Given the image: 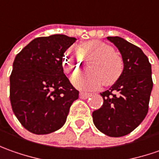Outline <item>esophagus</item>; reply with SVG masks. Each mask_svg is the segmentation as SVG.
Returning a JSON list of instances; mask_svg holds the SVG:
<instances>
[{
  "mask_svg": "<svg viewBox=\"0 0 159 159\" xmlns=\"http://www.w3.org/2000/svg\"><path fill=\"white\" fill-rule=\"evenodd\" d=\"M90 93H87V92H80V98L82 99H87L88 98L90 97Z\"/></svg>",
  "mask_w": 159,
  "mask_h": 159,
  "instance_id": "obj_1",
  "label": "esophagus"
}]
</instances>
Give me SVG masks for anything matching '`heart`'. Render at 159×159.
Returning <instances> with one entry per match:
<instances>
[{
	"label": "heart",
	"mask_w": 159,
	"mask_h": 159,
	"mask_svg": "<svg viewBox=\"0 0 159 159\" xmlns=\"http://www.w3.org/2000/svg\"><path fill=\"white\" fill-rule=\"evenodd\" d=\"M84 62L90 63V72L75 74L72 78L75 86L80 90H96L102 84L107 87L112 86L123 73V58L112 46L99 40L85 42L78 48L69 47L63 67L67 72L75 74L86 68Z\"/></svg>",
	"instance_id": "1"
}]
</instances>
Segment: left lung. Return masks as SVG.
<instances>
[{
  "mask_svg": "<svg viewBox=\"0 0 159 159\" xmlns=\"http://www.w3.org/2000/svg\"><path fill=\"white\" fill-rule=\"evenodd\" d=\"M121 53L124 70L109 90L100 93L104 103L92 112L102 133L120 137L131 133L146 117L153 86L151 66L139 47L120 37H108Z\"/></svg>",
  "mask_w": 159,
  "mask_h": 159,
  "instance_id": "1",
  "label": "left lung"
}]
</instances>
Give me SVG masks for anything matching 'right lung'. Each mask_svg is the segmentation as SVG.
Here are the masks:
<instances>
[{
  "label": "right lung",
  "mask_w": 159,
  "mask_h": 159,
  "mask_svg": "<svg viewBox=\"0 0 159 159\" xmlns=\"http://www.w3.org/2000/svg\"><path fill=\"white\" fill-rule=\"evenodd\" d=\"M75 40L62 34L39 37L15 58L9 78L10 103L20 123L33 134L61 129L79 98L62 68L64 52Z\"/></svg>",
  "instance_id": "right-lung-1"
}]
</instances>
